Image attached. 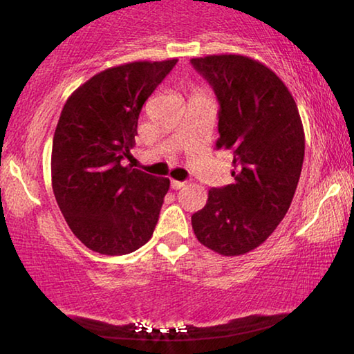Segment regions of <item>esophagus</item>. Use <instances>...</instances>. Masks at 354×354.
<instances>
[{
    "label": "esophagus",
    "instance_id": "esophagus-1",
    "mask_svg": "<svg viewBox=\"0 0 354 354\" xmlns=\"http://www.w3.org/2000/svg\"><path fill=\"white\" fill-rule=\"evenodd\" d=\"M185 185H187V183H183V181H176V179H171V189H175V190H179V189H183V187H185Z\"/></svg>",
    "mask_w": 354,
    "mask_h": 354
}]
</instances>
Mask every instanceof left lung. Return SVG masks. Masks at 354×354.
<instances>
[{
  "instance_id": "8db88e82",
  "label": "left lung",
  "mask_w": 354,
  "mask_h": 354,
  "mask_svg": "<svg viewBox=\"0 0 354 354\" xmlns=\"http://www.w3.org/2000/svg\"><path fill=\"white\" fill-rule=\"evenodd\" d=\"M220 103L217 149L234 153V184L211 189L192 215L198 242L221 256H241L272 236L295 195L304 159V129L289 88L267 65L242 55L192 59Z\"/></svg>"
}]
</instances>
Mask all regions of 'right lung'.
<instances>
[{
    "label": "right lung",
    "instance_id": "add662e5",
    "mask_svg": "<svg viewBox=\"0 0 354 354\" xmlns=\"http://www.w3.org/2000/svg\"><path fill=\"white\" fill-rule=\"evenodd\" d=\"M178 59L137 61L92 76L70 95L53 139L51 184L73 234L118 256L153 236L169 178L123 167L136 145L142 106Z\"/></svg>",
    "mask_w": 354,
    "mask_h": 354
}]
</instances>
